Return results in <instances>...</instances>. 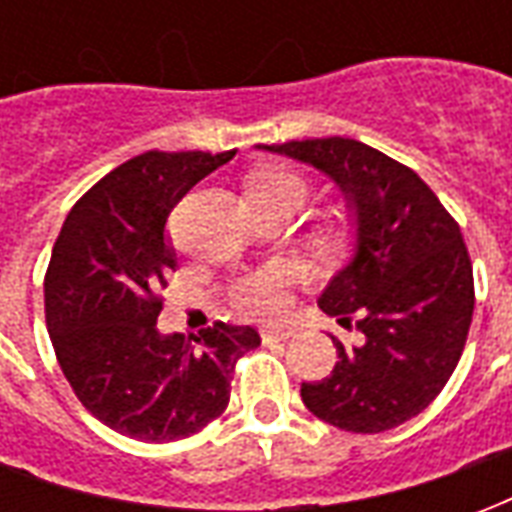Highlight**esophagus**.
Here are the masks:
<instances>
[{"mask_svg":"<svg viewBox=\"0 0 512 512\" xmlns=\"http://www.w3.org/2000/svg\"><path fill=\"white\" fill-rule=\"evenodd\" d=\"M290 329H263L260 337H263V343H282V340H288Z\"/></svg>","mask_w":512,"mask_h":512,"instance_id":"1","label":"esophagus"}]
</instances>
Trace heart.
<instances>
[{
	"label": "heart",
	"mask_w": 512,
	"mask_h": 512,
	"mask_svg": "<svg viewBox=\"0 0 512 512\" xmlns=\"http://www.w3.org/2000/svg\"><path fill=\"white\" fill-rule=\"evenodd\" d=\"M310 194V180L288 167H263L246 178V200L271 202V205H288L299 208ZM233 304L246 315L255 318H271L285 307L282 293V271L279 268H263L257 274H249L233 288Z\"/></svg>",
	"instance_id": "obj_1"
}]
</instances>
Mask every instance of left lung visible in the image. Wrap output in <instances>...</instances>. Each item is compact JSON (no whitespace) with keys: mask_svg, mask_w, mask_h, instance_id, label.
<instances>
[{"mask_svg":"<svg viewBox=\"0 0 512 512\" xmlns=\"http://www.w3.org/2000/svg\"><path fill=\"white\" fill-rule=\"evenodd\" d=\"M263 150L323 169L351 200L359 244L318 299L356 343L337 337V365L301 384L312 414L351 433H384L428 408L463 354L474 277L458 222L406 164L345 139H301Z\"/></svg>","mask_w":512,"mask_h":512,"instance_id":"8db88e82","label":"left lung"}]
</instances>
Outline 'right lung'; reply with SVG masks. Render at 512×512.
Masks as SVG:
<instances>
[{"instance_id":"right-lung-1","label":"right lung","mask_w":512,"mask_h":512,"mask_svg":"<svg viewBox=\"0 0 512 512\" xmlns=\"http://www.w3.org/2000/svg\"><path fill=\"white\" fill-rule=\"evenodd\" d=\"M224 153L147 150L95 183L68 213L43 279L46 326L73 395L106 428L178 441L222 414L235 362L260 345L252 326L216 321L161 334L158 290L175 271L167 219Z\"/></svg>"}]
</instances>
